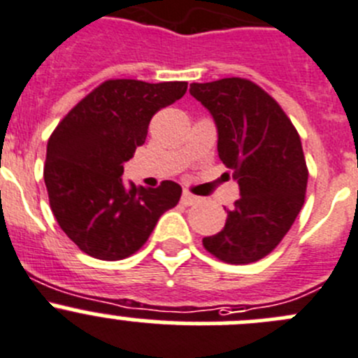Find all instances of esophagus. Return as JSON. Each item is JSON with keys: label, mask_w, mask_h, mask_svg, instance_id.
<instances>
[{"label": "esophagus", "mask_w": 358, "mask_h": 358, "mask_svg": "<svg viewBox=\"0 0 358 358\" xmlns=\"http://www.w3.org/2000/svg\"><path fill=\"white\" fill-rule=\"evenodd\" d=\"M197 201H199V197L194 196V194H190V192H183L182 194V204H183V206H192V204H196Z\"/></svg>", "instance_id": "34e87169"}]
</instances>
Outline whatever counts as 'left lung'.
I'll use <instances>...</instances> for the list:
<instances>
[{"label":"left lung","instance_id":"obj_1","mask_svg":"<svg viewBox=\"0 0 358 358\" xmlns=\"http://www.w3.org/2000/svg\"><path fill=\"white\" fill-rule=\"evenodd\" d=\"M190 94L213 115L218 157L241 194L224 229L203 245L222 262H257L280 245L304 204L308 166L299 133L252 80L190 83Z\"/></svg>","mask_w":358,"mask_h":358}]
</instances>
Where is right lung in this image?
I'll list each match as a JSON object with an SVG mask.
<instances>
[{"label": "right lung", "mask_w": 358, "mask_h": 358, "mask_svg": "<svg viewBox=\"0 0 358 358\" xmlns=\"http://www.w3.org/2000/svg\"><path fill=\"white\" fill-rule=\"evenodd\" d=\"M187 92V82L106 80L76 103L48 138L43 168L52 213L87 255L120 260L147 243L164 211L178 204L182 187L124 185V162L145 143L161 108Z\"/></svg>", "instance_id": "1"}]
</instances>
